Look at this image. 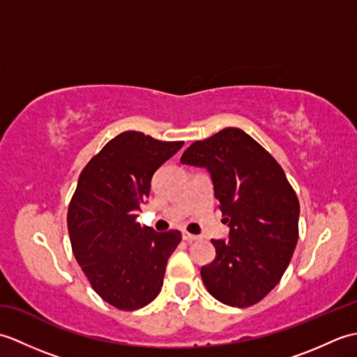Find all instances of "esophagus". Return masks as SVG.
<instances>
[{
    "mask_svg": "<svg viewBox=\"0 0 357 357\" xmlns=\"http://www.w3.org/2000/svg\"><path fill=\"white\" fill-rule=\"evenodd\" d=\"M183 239H184V241H187V242H192V241H196V239H198V236H196V234H192V233L183 231Z\"/></svg>",
    "mask_w": 357,
    "mask_h": 357,
    "instance_id": "esophagus-1",
    "label": "esophagus"
}]
</instances>
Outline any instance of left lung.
Returning <instances> with one entry per match:
<instances>
[{
    "mask_svg": "<svg viewBox=\"0 0 357 357\" xmlns=\"http://www.w3.org/2000/svg\"><path fill=\"white\" fill-rule=\"evenodd\" d=\"M181 162L210 173L222 222L230 229L229 239H211L216 256L201 268L204 284L225 305H255L291 261L298 196L276 159L236 127L193 142Z\"/></svg>",
    "mask_w": 357,
    "mask_h": 357,
    "instance_id": "obj_1",
    "label": "left lung"
}]
</instances>
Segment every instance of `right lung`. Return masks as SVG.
<instances>
[{"instance_id": "right-lung-1", "label": "right lung", "mask_w": 357, "mask_h": 357, "mask_svg": "<svg viewBox=\"0 0 357 357\" xmlns=\"http://www.w3.org/2000/svg\"><path fill=\"white\" fill-rule=\"evenodd\" d=\"M184 146L141 132L109 141L81 172L67 213L70 244L90 285L110 305L138 310L161 291L181 231L156 233L136 222L151 178Z\"/></svg>"}]
</instances>
